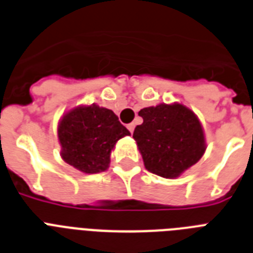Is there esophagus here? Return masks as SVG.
Instances as JSON below:
<instances>
[{"instance_id":"34e87169","label":"esophagus","mask_w":253,"mask_h":253,"mask_svg":"<svg viewBox=\"0 0 253 253\" xmlns=\"http://www.w3.org/2000/svg\"><path fill=\"white\" fill-rule=\"evenodd\" d=\"M127 128H128V130H130V132L132 133L133 130H135V123H130V125L127 126Z\"/></svg>"}]
</instances>
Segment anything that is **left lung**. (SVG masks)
<instances>
[{
  "label": "left lung",
  "mask_w": 253,
  "mask_h": 253,
  "mask_svg": "<svg viewBox=\"0 0 253 253\" xmlns=\"http://www.w3.org/2000/svg\"><path fill=\"white\" fill-rule=\"evenodd\" d=\"M143 123L132 137L145 169L162 178H178L203 157L205 133L198 116L183 104H159L141 109Z\"/></svg>",
  "instance_id": "left-lung-1"
}]
</instances>
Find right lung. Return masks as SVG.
Listing matches in <instances>:
<instances>
[{
  "instance_id": "add662e5",
  "label": "right lung",
  "mask_w": 253,
  "mask_h": 253,
  "mask_svg": "<svg viewBox=\"0 0 253 253\" xmlns=\"http://www.w3.org/2000/svg\"><path fill=\"white\" fill-rule=\"evenodd\" d=\"M57 132L62 160L84 174L105 171L117 141L130 135L113 110L96 104L63 113Z\"/></svg>"
}]
</instances>
